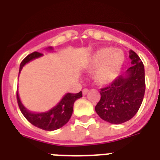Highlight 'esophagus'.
I'll list each match as a JSON object with an SVG mask.
<instances>
[{"instance_id": "esophagus-1", "label": "esophagus", "mask_w": 160, "mask_h": 160, "mask_svg": "<svg viewBox=\"0 0 160 160\" xmlns=\"http://www.w3.org/2000/svg\"><path fill=\"white\" fill-rule=\"evenodd\" d=\"M88 92H89V90H88V89H86V88H85V89H84V90H83V91H82L83 95H87Z\"/></svg>"}]
</instances>
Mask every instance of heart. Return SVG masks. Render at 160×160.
<instances>
[{
  "mask_svg": "<svg viewBox=\"0 0 160 160\" xmlns=\"http://www.w3.org/2000/svg\"><path fill=\"white\" fill-rule=\"evenodd\" d=\"M124 60L125 55L121 50L102 47L90 57L87 70L95 71V79L99 85H109L119 76Z\"/></svg>",
  "mask_w": 160,
  "mask_h": 160,
  "instance_id": "1",
  "label": "heart"
}]
</instances>
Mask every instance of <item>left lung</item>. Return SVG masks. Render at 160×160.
Returning <instances> with one entry per match:
<instances>
[{"label": "left lung", "instance_id": "obj_1", "mask_svg": "<svg viewBox=\"0 0 160 160\" xmlns=\"http://www.w3.org/2000/svg\"><path fill=\"white\" fill-rule=\"evenodd\" d=\"M129 58L131 66L108 86L100 89V100L95 108L101 119L111 124H122L132 119L144 99V65L134 51H129Z\"/></svg>", "mask_w": 160, "mask_h": 160}]
</instances>
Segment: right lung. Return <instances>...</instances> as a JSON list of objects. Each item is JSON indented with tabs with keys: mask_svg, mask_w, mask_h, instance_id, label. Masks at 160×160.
<instances>
[{
	"mask_svg": "<svg viewBox=\"0 0 160 160\" xmlns=\"http://www.w3.org/2000/svg\"><path fill=\"white\" fill-rule=\"evenodd\" d=\"M51 49V47H50ZM42 54L39 52H33L30 54L24 59L20 65V72L23 66L29 61L41 56ZM82 97V92L80 91L77 94L73 93H68L62 98L60 103L56 106L50 109L49 111L44 112V113H31L24 107L21 104L20 98H19L18 92L16 93V98H17V103H18L19 108L21 109V113L25 118L28 120L31 124L35 126L38 127L40 129L44 130H55L64 126L70 119L73 113V106L74 103L76 100Z\"/></svg>",
	"mask_w": 160,
	"mask_h": 160,
	"instance_id": "add662e5",
	"label": "right lung"
}]
</instances>
